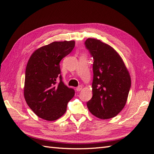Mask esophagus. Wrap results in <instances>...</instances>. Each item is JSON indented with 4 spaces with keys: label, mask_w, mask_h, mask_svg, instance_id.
Here are the masks:
<instances>
[{
    "label": "esophagus",
    "mask_w": 154,
    "mask_h": 154,
    "mask_svg": "<svg viewBox=\"0 0 154 154\" xmlns=\"http://www.w3.org/2000/svg\"><path fill=\"white\" fill-rule=\"evenodd\" d=\"M82 88H83L82 86L79 85V86H78V87L76 88V90H77V91H80L82 90Z\"/></svg>",
    "instance_id": "esophagus-1"
}]
</instances>
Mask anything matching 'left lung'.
Masks as SVG:
<instances>
[{
	"instance_id": "8db88e82",
	"label": "left lung",
	"mask_w": 154,
	"mask_h": 154,
	"mask_svg": "<svg viewBox=\"0 0 154 154\" xmlns=\"http://www.w3.org/2000/svg\"><path fill=\"white\" fill-rule=\"evenodd\" d=\"M94 59L93 97L87 106L100 119L116 116L126 103L131 78L122 59L113 48L99 40L88 38L85 42Z\"/></svg>"
}]
</instances>
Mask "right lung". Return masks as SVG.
Listing matches in <instances>:
<instances>
[{"label":"right lung","instance_id":"1","mask_svg":"<svg viewBox=\"0 0 154 154\" xmlns=\"http://www.w3.org/2000/svg\"><path fill=\"white\" fill-rule=\"evenodd\" d=\"M75 41L54 42L37 49L26 68L24 96L27 104L38 116L48 121L60 119L66 112L75 91L62 81L61 60L69 54ZM60 79V83L57 81Z\"/></svg>","mask_w":154,"mask_h":154}]
</instances>
